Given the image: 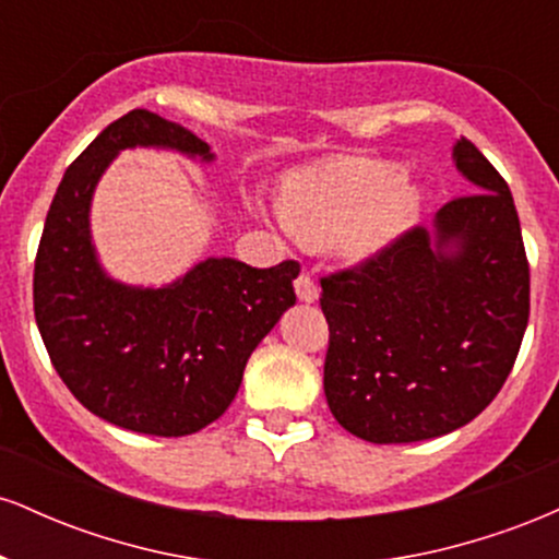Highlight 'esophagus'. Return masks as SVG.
<instances>
[{"label": "esophagus", "instance_id": "obj_1", "mask_svg": "<svg viewBox=\"0 0 559 559\" xmlns=\"http://www.w3.org/2000/svg\"><path fill=\"white\" fill-rule=\"evenodd\" d=\"M294 288H297L299 301H307V305H312V301H318V297H320L318 284H316V281H312L307 273H301L299 278L294 281Z\"/></svg>", "mask_w": 559, "mask_h": 559}]
</instances>
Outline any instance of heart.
Returning a JSON list of instances; mask_svg holds the SVG:
<instances>
[{
	"instance_id": "b5f03b06",
	"label": "heart",
	"mask_w": 559,
	"mask_h": 559,
	"mask_svg": "<svg viewBox=\"0 0 559 559\" xmlns=\"http://www.w3.org/2000/svg\"><path fill=\"white\" fill-rule=\"evenodd\" d=\"M423 202L420 186L394 163L338 157L288 173L275 191V213L307 247L338 241L349 258L383 252L413 226Z\"/></svg>"
}]
</instances>
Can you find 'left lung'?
I'll use <instances>...</instances> for the list:
<instances>
[{
	"label": "left lung",
	"mask_w": 559,
	"mask_h": 559,
	"mask_svg": "<svg viewBox=\"0 0 559 559\" xmlns=\"http://www.w3.org/2000/svg\"><path fill=\"white\" fill-rule=\"evenodd\" d=\"M454 165L476 194L447 202L352 271L320 278L329 320L323 389L357 439L409 444L457 431L515 365L531 275L510 186L471 144Z\"/></svg>",
	"instance_id": "left-lung-1"
}]
</instances>
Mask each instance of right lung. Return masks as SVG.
Instances as JSON below:
<instances>
[{
	"instance_id": "obj_1",
	"label": "right lung",
	"mask_w": 559,
	"mask_h": 559,
	"mask_svg": "<svg viewBox=\"0 0 559 559\" xmlns=\"http://www.w3.org/2000/svg\"><path fill=\"white\" fill-rule=\"evenodd\" d=\"M155 146L213 163L210 144L150 110H131L66 170L44 223L34 312L55 370L88 413L150 436H189L221 418L249 355L297 301L294 260L249 267L204 258L168 286L107 275L92 241L94 189L123 150Z\"/></svg>"
}]
</instances>
